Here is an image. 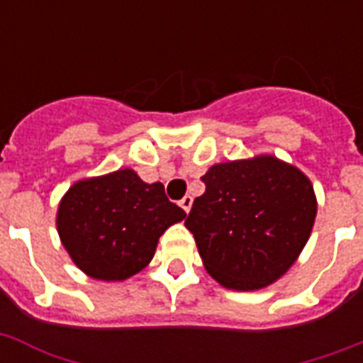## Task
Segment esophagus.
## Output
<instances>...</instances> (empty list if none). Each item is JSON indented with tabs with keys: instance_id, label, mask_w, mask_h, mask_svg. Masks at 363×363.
Instances as JSON below:
<instances>
[{
	"instance_id": "esophagus-1",
	"label": "esophagus",
	"mask_w": 363,
	"mask_h": 363,
	"mask_svg": "<svg viewBox=\"0 0 363 363\" xmlns=\"http://www.w3.org/2000/svg\"><path fill=\"white\" fill-rule=\"evenodd\" d=\"M179 205H181L182 209H184L188 213V211L192 209V196H184V198H182L181 201H179Z\"/></svg>"
}]
</instances>
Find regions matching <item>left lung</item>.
I'll return each mask as SVG.
<instances>
[{
	"mask_svg": "<svg viewBox=\"0 0 363 363\" xmlns=\"http://www.w3.org/2000/svg\"><path fill=\"white\" fill-rule=\"evenodd\" d=\"M184 226L205 269L222 286L258 290L296 262L309 239L316 199L309 179L273 156L213 165Z\"/></svg>",
	"mask_w": 363,
	"mask_h": 363,
	"instance_id": "obj_1",
	"label": "left lung"
}]
</instances>
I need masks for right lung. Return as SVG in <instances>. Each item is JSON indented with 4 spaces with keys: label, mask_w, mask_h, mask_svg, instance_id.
Returning <instances> with one entry per match:
<instances>
[{
    "label": "right lung",
    "mask_w": 363,
    "mask_h": 363,
    "mask_svg": "<svg viewBox=\"0 0 363 363\" xmlns=\"http://www.w3.org/2000/svg\"><path fill=\"white\" fill-rule=\"evenodd\" d=\"M184 216L162 182L147 184L135 171L121 169L73 184L56 224L64 247L86 275L124 281L152 259L160 235Z\"/></svg>",
    "instance_id": "obj_1"
}]
</instances>
